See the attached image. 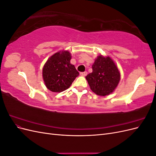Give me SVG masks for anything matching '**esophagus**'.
Masks as SVG:
<instances>
[{
	"instance_id": "34e87169",
	"label": "esophagus",
	"mask_w": 156,
	"mask_h": 156,
	"mask_svg": "<svg viewBox=\"0 0 156 156\" xmlns=\"http://www.w3.org/2000/svg\"><path fill=\"white\" fill-rule=\"evenodd\" d=\"M87 75V72H81V73H80V75H81V76L85 77Z\"/></svg>"
}]
</instances>
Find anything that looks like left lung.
<instances>
[{
    "mask_svg": "<svg viewBox=\"0 0 156 156\" xmlns=\"http://www.w3.org/2000/svg\"><path fill=\"white\" fill-rule=\"evenodd\" d=\"M92 72L86 79L91 90L100 96H105L115 91L120 80V72L109 56L98 55L92 65Z\"/></svg>",
    "mask_w": 156,
    "mask_h": 156,
    "instance_id": "8db88e82",
    "label": "left lung"
}]
</instances>
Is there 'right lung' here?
<instances>
[{"label":"right lung","instance_id":"add662e5","mask_svg":"<svg viewBox=\"0 0 156 156\" xmlns=\"http://www.w3.org/2000/svg\"><path fill=\"white\" fill-rule=\"evenodd\" d=\"M72 55L62 50L51 56L45 63L42 77L45 87L53 92H61L69 88L79 72L70 63Z\"/></svg>","mask_w":156,"mask_h":156}]
</instances>
